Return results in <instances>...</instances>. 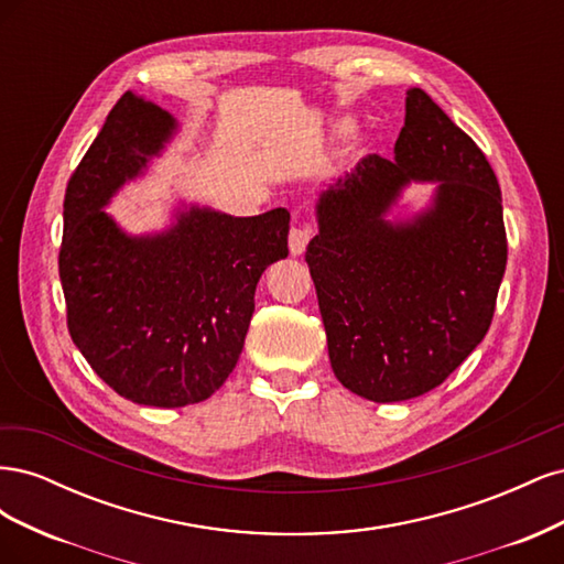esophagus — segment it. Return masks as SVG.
<instances>
[{"mask_svg": "<svg viewBox=\"0 0 564 564\" xmlns=\"http://www.w3.org/2000/svg\"><path fill=\"white\" fill-rule=\"evenodd\" d=\"M311 237H313L311 226H294L292 230H289V251H292V256H301L305 251V247H308Z\"/></svg>", "mask_w": 564, "mask_h": 564, "instance_id": "34e87169", "label": "esophagus"}]
</instances>
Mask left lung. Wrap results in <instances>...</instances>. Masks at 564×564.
<instances>
[{
    "label": "left lung",
    "mask_w": 564,
    "mask_h": 564,
    "mask_svg": "<svg viewBox=\"0 0 564 564\" xmlns=\"http://www.w3.org/2000/svg\"><path fill=\"white\" fill-rule=\"evenodd\" d=\"M412 182L436 183L432 204L390 221ZM315 214L305 261L336 379L371 402L437 388L485 338L506 272L501 187L482 150L414 87L395 160L357 162Z\"/></svg>",
    "instance_id": "8db88e82"
}]
</instances>
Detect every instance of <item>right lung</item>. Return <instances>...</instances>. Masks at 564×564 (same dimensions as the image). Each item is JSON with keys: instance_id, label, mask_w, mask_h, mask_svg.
<instances>
[{"instance_id": "1", "label": "right lung", "mask_w": 564, "mask_h": 564, "mask_svg": "<svg viewBox=\"0 0 564 564\" xmlns=\"http://www.w3.org/2000/svg\"><path fill=\"white\" fill-rule=\"evenodd\" d=\"M176 119L127 91L70 176L58 272L67 329L119 395L148 406L212 398L230 377L263 270L286 259L289 212L176 209L162 232L129 235L104 209L174 139Z\"/></svg>"}]
</instances>
